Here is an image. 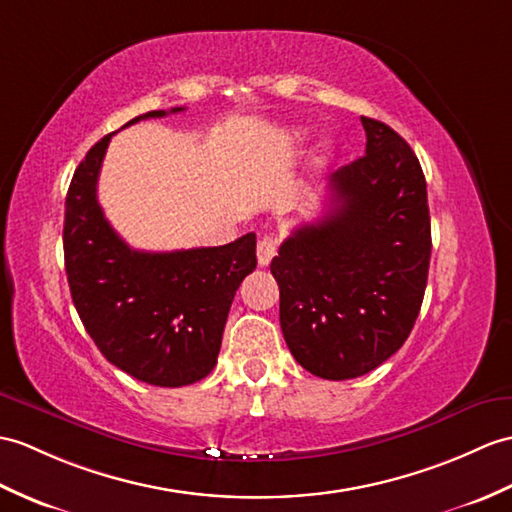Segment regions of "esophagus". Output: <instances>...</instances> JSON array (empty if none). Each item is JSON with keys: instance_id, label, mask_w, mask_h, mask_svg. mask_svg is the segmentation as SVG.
<instances>
[{"instance_id": "esophagus-1", "label": "esophagus", "mask_w": 512, "mask_h": 512, "mask_svg": "<svg viewBox=\"0 0 512 512\" xmlns=\"http://www.w3.org/2000/svg\"><path fill=\"white\" fill-rule=\"evenodd\" d=\"M275 255H277V240H275V237H272V235L259 237V242H257V261H259V266H268Z\"/></svg>"}]
</instances>
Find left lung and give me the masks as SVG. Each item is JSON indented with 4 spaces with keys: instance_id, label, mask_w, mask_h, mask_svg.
<instances>
[{
    "instance_id": "1",
    "label": "left lung",
    "mask_w": 512,
    "mask_h": 512,
    "mask_svg": "<svg viewBox=\"0 0 512 512\" xmlns=\"http://www.w3.org/2000/svg\"><path fill=\"white\" fill-rule=\"evenodd\" d=\"M366 154L329 178L327 213L279 246V320L288 349L323 379L371 373L408 340L432 255L427 185L417 154L362 117Z\"/></svg>"
}]
</instances>
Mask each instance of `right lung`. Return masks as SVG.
Returning <instances> with one entry per match:
<instances>
[{
    "label": "right lung",
    "mask_w": 512,
    "mask_h": 512,
    "mask_svg": "<svg viewBox=\"0 0 512 512\" xmlns=\"http://www.w3.org/2000/svg\"><path fill=\"white\" fill-rule=\"evenodd\" d=\"M183 111L176 106L170 113ZM168 111H150L126 126ZM113 135L71 178L65 200V270L76 312L113 366L152 386L200 382L218 362L233 296L257 266L255 233L224 246L146 253L113 231L98 202V176Z\"/></svg>",
    "instance_id": "right-lung-1"
}]
</instances>
